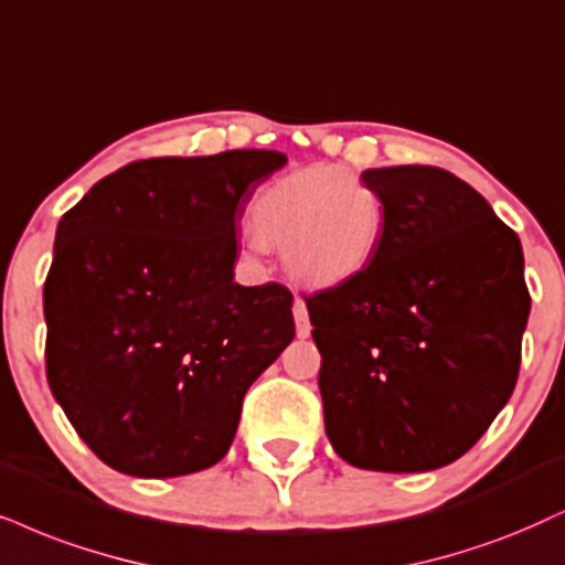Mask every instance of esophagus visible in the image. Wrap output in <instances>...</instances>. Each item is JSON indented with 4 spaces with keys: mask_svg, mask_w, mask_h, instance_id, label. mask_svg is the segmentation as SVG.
Masks as SVG:
<instances>
[{
    "mask_svg": "<svg viewBox=\"0 0 565 565\" xmlns=\"http://www.w3.org/2000/svg\"><path fill=\"white\" fill-rule=\"evenodd\" d=\"M295 323H297L299 339H307L312 331V326H310V318H307V307L302 299H295Z\"/></svg>",
    "mask_w": 565,
    "mask_h": 565,
    "instance_id": "obj_1",
    "label": "esophagus"
}]
</instances>
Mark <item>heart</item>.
I'll return each instance as SVG.
<instances>
[{
  "mask_svg": "<svg viewBox=\"0 0 565 565\" xmlns=\"http://www.w3.org/2000/svg\"><path fill=\"white\" fill-rule=\"evenodd\" d=\"M249 249L281 247L295 281L331 289L370 268L385 232L381 195L344 167H310L266 184L249 205Z\"/></svg>",
  "mask_w": 565,
  "mask_h": 565,
  "instance_id": "obj_1",
  "label": "heart"
}]
</instances>
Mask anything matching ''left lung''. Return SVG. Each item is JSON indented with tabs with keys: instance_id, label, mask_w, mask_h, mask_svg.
Listing matches in <instances>:
<instances>
[{
	"instance_id": "left-lung-1",
	"label": "left lung",
	"mask_w": 565,
	"mask_h": 565,
	"mask_svg": "<svg viewBox=\"0 0 565 565\" xmlns=\"http://www.w3.org/2000/svg\"><path fill=\"white\" fill-rule=\"evenodd\" d=\"M381 195L375 260L305 297L326 435L373 472H430L469 451L513 394L530 318L524 253L475 188L438 167L362 171Z\"/></svg>"
}]
</instances>
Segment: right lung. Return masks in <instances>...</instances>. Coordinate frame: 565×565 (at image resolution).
<instances>
[{"instance_id": "obj_1", "label": "right lung", "mask_w": 565, "mask_h": 565, "mask_svg": "<svg viewBox=\"0 0 565 565\" xmlns=\"http://www.w3.org/2000/svg\"><path fill=\"white\" fill-rule=\"evenodd\" d=\"M278 151L132 161L56 226L46 377L77 435L132 477L230 451L242 398L295 339L291 291L234 281L237 221Z\"/></svg>"}]
</instances>
